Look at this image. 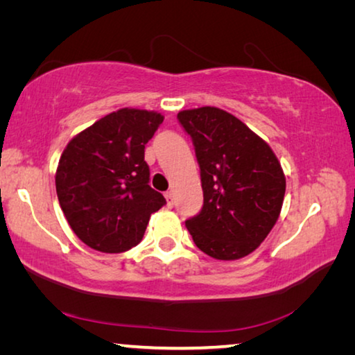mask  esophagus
I'll use <instances>...</instances> for the list:
<instances>
[{
    "mask_svg": "<svg viewBox=\"0 0 355 355\" xmlns=\"http://www.w3.org/2000/svg\"><path fill=\"white\" fill-rule=\"evenodd\" d=\"M166 202H167V207L172 208L173 207V202H175V199H173V194L172 192H166Z\"/></svg>",
    "mask_w": 355,
    "mask_h": 355,
    "instance_id": "1",
    "label": "esophagus"
}]
</instances>
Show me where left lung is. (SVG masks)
<instances>
[{
    "instance_id": "8db88e82",
    "label": "left lung",
    "mask_w": 355,
    "mask_h": 355,
    "mask_svg": "<svg viewBox=\"0 0 355 355\" xmlns=\"http://www.w3.org/2000/svg\"><path fill=\"white\" fill-rule=\"evenodd\" d=\"M200 167L203 207L186 220L197 248L216 260L254 252L272 230L286 180L272 148L248 125L214 106L178 112Z\"/></svg>"
}]
</instances>
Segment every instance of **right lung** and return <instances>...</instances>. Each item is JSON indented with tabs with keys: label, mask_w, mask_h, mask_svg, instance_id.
Here are the masks:
<instances>
[{
	"label": "right lung",
	"mask_w": 355,
	"mask_h": 355,
	"mask_svg": "<svg viewBox=\"0 0 355 355\" xmlns=\"http://www.w3.org/2000/svg\"><path fill=\"white\" fill-rule=\"evenodd\" d=\"M159 112L122 107L83 130L64 148L56 192L71 230L89 248L119 254L141 243L150 216L166 205L150 188L146 144Z\"/></svg>",
	"instance_id": "obj_1"
}]
</instances>
